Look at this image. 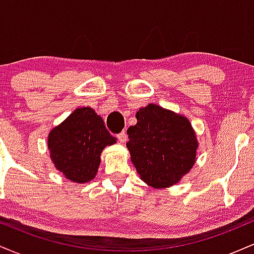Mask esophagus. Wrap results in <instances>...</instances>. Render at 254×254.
Returning a JSON list of instances; mask_svg holds the SVG:
<instances>
[{
    "label": "esophagus",
    "mask_w": 254,
    "mask_h": 254,
    "mask_svg": "<svg viewBox=\"0 0 254 254\" xmlns=\"http://www.w3.org/2000/svg\"><path fill=\"white\" fill-rule=\"evenodd\" d=\"M117 137H118L119 141L122 142V143H125V142L127 141V131H125V130L122 131L121 133H118Z\"/></svg>",
    "instance_id": "1"
}]
</instances>
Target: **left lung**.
I'll return each mask as SVG.
<instances>
[{
	"mask_svg": "<svg viewBox=\"0 0 254 254\" xmlns=\"http://www.w3.org/2000/svg\"><path fill=\"white\" fill-rule=\"evenodd\" d=\"M127 129L131 161L139 178L151 188H170L196 162L198 142L188 118L155 104L136 113Z\"/></svg>",
	"mask_w": 254,
	"mask_h": 254,
	"instance_id": "1",
	"label": "left lung"
}]
</instances>
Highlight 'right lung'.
<instances>
[{"instance_id":"obj_1","label":"right lung","mask_w":254,"mask_h":254,"mask_svg":"<svg viewBox=\"0 0 254 254\" xmlns=\"http://www.w3.org/2000/svg\"><path fill=\"white\" fill-rule=\"evenodd\" d=\"M116 142L103 118L90 107H81L50 131L48 148L55 167L66 179L83 184L94 179L101 151Z\"/></svg>"}]
</instances>
